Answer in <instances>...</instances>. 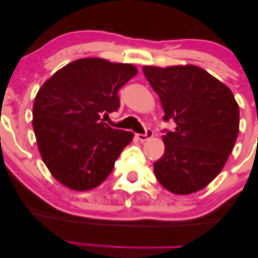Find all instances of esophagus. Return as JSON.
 <instances>
[{
	"mask_svg": "<svg viewBox=\"0 0 258 258\" xmlns=\"http://www.w3.org/2000/svg\"><path fill=\"white\" fill-rule=\"evenodd\" d=\"M153 135H154L153 130L152 128H147L146 133H143V135H137V138L141 142H144V141H147V139H149L150 137H153Z\"/></svg>",
	"mask_w": 258,
	"mask_h": 258,
	"instance_id": "esophagus-1",
	"label": "esophagus"
}]
</instances>
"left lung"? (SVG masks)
Instances as JSON below:
<instances>
[{"mask_svg": "<svg viewBox=\"0 0 258 258\" xmlns=\"http://www.w3.org/2000/svg\"><path fill=\"white\" fill-rule=\"evenodd\" d=\"M173 131L164 130L165 153L154 162L164 188L191 194L216 178L239 133V106L232 91L195 65L143 67Z\"/></svg>", "mask_w": 258, "mask_h": 258, "instance_id": "left-lung-1", "label": "left lung"}]
</instances>
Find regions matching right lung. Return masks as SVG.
<instances>
[{"instance_id": "right-lung-1", "label": "right lung", "mask_w": 258, "mask_h": 258, "mask_svg": "<svg viewBox=\"0 0 258 258\" xmlns=\"http://www.w3.org/2000/svg\"><path fill=\"white\" fill-rule=\"evenodd\" d=\"M137 74L131 64L85 58L58 70L37 92L32 126L43 162L74 190H90L111 173L133 133L114 130L102 115L120 106L117 92Z\"/></svg>"}]
</instances>
